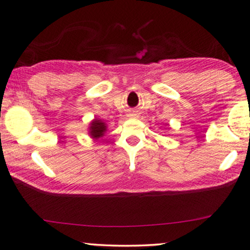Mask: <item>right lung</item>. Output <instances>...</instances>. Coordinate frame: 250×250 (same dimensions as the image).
Returning a JSON list of instances; mask_svg holds the SVG:
<instances>
[{"label":"right lung","mask_w":250,"mask_h":250,"mask_svg":"<svg viewBox=\"0 0 250 250\" xmlns=\"http://www.w3.org/2000/svg\"><path fill=\"white\" fill-rule=\"evenodd\" d=\"M107 130V125L105 124L103 120L101 119L95 118L90 121L89 126H88V135L91 139L97 140L98 138L104 136V133L106 132Z\"/></svg>","instance_id":"1"}]
</instances>
